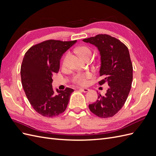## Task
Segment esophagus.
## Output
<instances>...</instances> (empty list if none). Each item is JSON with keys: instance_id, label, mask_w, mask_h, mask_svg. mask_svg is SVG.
I'll return each instance as SVG.
<instances>
[{"instance_id": "1", "label": "esophagus", "mask_w": 156, "mask_h": 156, "mask_svg": "<svg viewBox=\"0 0 156 156\" xmlns=\"http://www.w3.org/2000/svg\"><path fill=\"white\" fill-rule=\"evenodd\" d=\"M79 90L83 92H87L89 91V89L88 88H79Z\"/></svg>"}]
</instances>
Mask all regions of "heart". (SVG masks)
Wrapping results in <instances>:
<instances>
[{"label":"heart","mask_w":156,"mask_h":156,"mask_svg":"<svg viewBox=\"0 0 156 156\" xmlns=\"http://www.w3.org/2000/svg\"><path fill=\"white\" fill-rule=\"evenodd\" d=\"M76 53L80 56V57L83 59L86 58L87 57H91L92 51L88 47L83 46L80 47L79 48L75 49ZM66 60V57L63 61V64L64 65ZM92 77V74L89 72L83 73H77L75 74L72 78V81L74 83H76L80 85H84L88 82L87 80Z\"/></svg>","instance_id":"1"}]
</instances>
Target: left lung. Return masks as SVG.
<instances>
[{
    "instance_id": "left-lung-1",
    "label": "left lung",
    "mask_w": 156,
    "mask_h": 156,
    "mask_svg": "<svg viewBox=\"0 0 156 156\" xmlns=\"http://www.w3.org/2000/svg\"><path fill=\"white\" fill-rule=\"evenodd\" d=\"M95 45L100 51L101 67L100 75L102 85L109 86L104 96L98 95V100L88 107L100 118H109L116 115L124 106L130 92L133 81V66L127 47L114 37L98 34L83 40Z\"/></svg>"
}]
</instances>
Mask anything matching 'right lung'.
<instances>
[{
	"label": "right lung",
	"instance_id": "right-lung-1",
	"mask_svg": "<svg viewBox=\"0 0 156 156\" xmlns=\"http://www.w3.org/2000/svg\"><path fill=\"white\" fill-rule=\"evenodd\" d=\"M77 40H49L32 46L23 58L21 66L22 86L33 108L40 115L53 118L64 112L73 90H54L53 74L58 72L63 54Z\"/></svg>",
	"mask_w": 156,
	"mask_h": 156
}]
</instances>
